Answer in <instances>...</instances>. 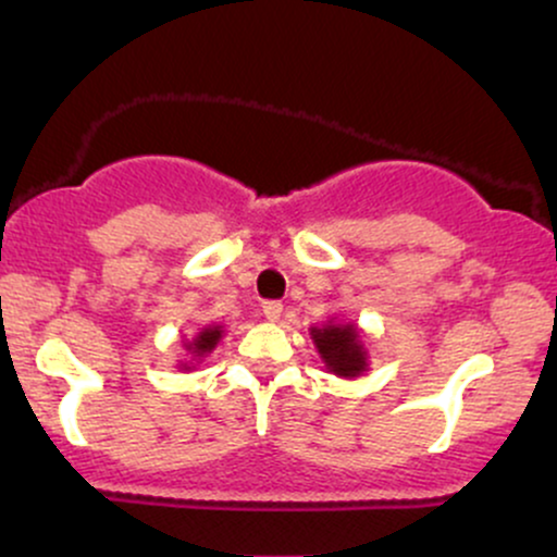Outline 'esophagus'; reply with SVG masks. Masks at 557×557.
Masks as SVG:
<instances>
[{
	"label": "esophagus",
	"mask_w": 557,
	"mask_h": 557,
	"mask_svg": "<svg viewBox=\"0 0 557 557\" xmlns=\"http://www.w3.org/2000/svg\"><path fill=\"white\" fill-rule=\"evenodd\" d=\"M261 311H264V317L270 319V322H280V317H283V304L280 300H267L264 306H261Z\"/></svg>",
	"instance_id": "obj_1"
}]
</instances>
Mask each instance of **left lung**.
<instances>
[{
  "label": "left lung",
  "instance_id": "left-lung-1",
  "mask_svg": "<svg viewBox=\"0 0 557 557\" xmlns=\"http://www.w3.org/2000/svg\"><path fill=\"white\" fill-rule=\"evenodd\" d=\"M309 335L317 345L319 359L335 376L356 380L369 372V350L354 322H337V317H332L322 327H311Z\"/></svg>",
  "mask_w": 557,
  "mask_h": 557
}]
</instances>
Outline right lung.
Listing matches in <instances>:
<instances>
[{
  "label": "right lung",
  "mask_w": 557,
  "mask_h": 557,
  "mask_svg": "<svg viewBox=\"0 0 557 557\" xmlns=\"http://www.w3.org/2000/svg\"><path fill=\"white\" fill-rule=\"evenodd\" d=\"M222 332H225L222 330V324H207V327H201L196 332L194 341H185L183 348H185V356H188V359L181 361V369H185V372L196 369L198 363L207 359V356L216 348V343L222 341Z\"/></svg>",
  "instance_id": "right-lung-1"
}]
</instances>
